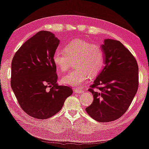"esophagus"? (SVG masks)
<instances>
[{"label":"esophagus","mask_w":149,"mask_h":149,"mask_svg":"<svg viewBox=\"0 0 149 149\" xmlns=\"http://www.w3.org/2000/svg\"><path fill=\"white\" fill-rule=\"evenodd\" d=\"M74 92L76 93V94H83L84 92L83 90H81V89L75 88V89H74Z\"/></svg>","instance_id":"esophagus-1"}]
</instances>
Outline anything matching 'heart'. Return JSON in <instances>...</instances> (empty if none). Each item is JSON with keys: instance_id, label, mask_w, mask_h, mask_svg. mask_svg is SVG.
<instances>
[{"instance_id": "1", "label": "heart", "mask_w": 149, "mask_h": 149, "mask_svg": "<svg viewBox=\"0 0 149 149\" xmlns=\"http://www.w3.org/2000/svg\"><path fill=\"white\" fill-rule=\"evenodd\" d=\"M53 60L61 72L68 71L75 60L76 68L61 79L65 84L78 86L83 85L90 75L96 76L100 72L104 63V52L99 44L77 39L67 44L64 51L55 50Z\"/></svg>"}]
</instances>
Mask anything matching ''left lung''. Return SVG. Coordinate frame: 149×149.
<instances>
[{"instance_id":"8db88e82","label":"left lung","mask_w":149,"mask_h":149,"mask_svg":"<svg viewBox=\"0 0 149 149\" xmlns=\"http://www.w3.org/2000/svg\"><path fill=\"white\" fill-rule=\"evenodd\" d=\"M101 47L105 65L88 90L94 101L86 110L95 120L108 123L123 116L131 104L138 90L139 67L119 41L106 39Z\"/></svg>"}]
</instances>
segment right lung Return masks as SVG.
<instances>
[{"instance_id": "obj_1", "label": "right lung", "mask_w": 149, "mask_h": 149, "mask_svg": "<svg viewBox=\"0 0 149 149\" xmlns=\"http://www.w3.org/2000/svg\"><path fill=\"white\" fill-rule=\"evenodd\" d=\"M59 39L41 31L19 49L11 63L10 85L22 109L29 116L47 119L56 114L72 88L58 86L53 55Z\"/></svg>"}]
</instances>
